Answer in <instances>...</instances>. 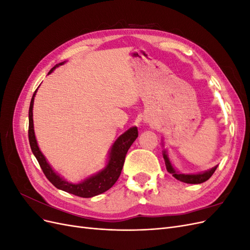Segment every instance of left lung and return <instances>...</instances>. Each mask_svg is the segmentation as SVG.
Here are the masks:
<instances>
[{"mask_svg": "<svg viewBox=\"0 0 250 250\" xmlns=\"http://www.w3.org/2000/svg\"><path fill=\"white\" fill-rule=\"evenodd\" d=\"M164 146V143H163ZM163 157L165 160V164H166V168H167L168 172L172 174L173 177H175L177 180L183 181V183L186 184H193V185H198V184H202L204 181H207L208 179H209V177L213 175L214 172L216 171L218 166H215L211 169L208 170V171H203L200 173H195V174H184L178 172L175 168L173 167V165L170 161L169 155H168V151L167 149L163 150Z\"/></svg>", "mask_w": 250, "mask_h": 250, "instance_id": "obj_1", "label": "left lung"}]
</instances>
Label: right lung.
<instances>
[{"instance_id": "obj_1", "label": "right lung", "mask_w": 250, "mask_h": 250, "mask_svg": "<svg viewBox=\"0 0 250 250\" xmlns=\"http://www.w3.org/2000/svg\"><path fill=\"white\" fill-rule=\"evenodd\" d=\"M64 62H60L55 66H53L48 73V75H50L52 72H54L57 66L62 65ZM36 92L37 89L32 96L29 107V143L34 156L36 157L42 172L49 179L50 183L57 188H59V190H62L66 193L76 195L83 198L94 197V196L102 194L109 190L120 177L128 149L130 148L133 142L138 138V128L135 126L129 128V129L125 131L123 134H121L115 141V143L112 144V146L109 150L106 166H105L101 171L97 172L94 175L86 177L78 184L70 183V181H67L66 179L60 176L59 174L51 167V165L48 163L47 158L42 153V151L39 147V144H37L33 125V103Z\"/></svg>"}]
</instances>
